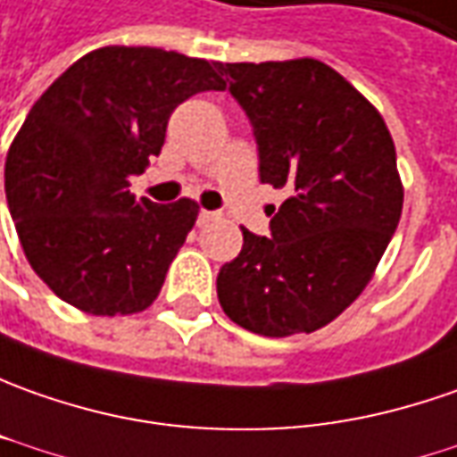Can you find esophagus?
<instances>
[{
    "mask_svg": "<svg viewBox=\"0 0 457 457\" xmlns=\"http://www.w3.org/2000/svg\"><path fill=\"white\" fill-rule=\"evenodd\" d=\"M216 219H219V213H216V211H206V208H204V211L198 213V223H201V226L208 221H216Z\"/></svg>",
    "mask_w": 457,
    "mask_h": 457,
    "instance_id": "esophagus-1",
    "label": "esophagus"
}]
</instances>
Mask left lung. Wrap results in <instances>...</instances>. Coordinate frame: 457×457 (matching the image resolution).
<instances>
[{"label":"left lung","mask_w":457,"mask_h":457,"mask_svg":"<svg viewBox=\"0 0 457 457\" xmlns=\"http://www.w3.org/2000/svg\"><path fill=\"white\" fill-rule=\"evenodd\" d=\"M216 67L253 125L262 183L292 191L271 238L241 228V253L216 278L219 302L253 335H309L362 294L400 223L393 136L320 60Z\"/></svg>","instance_id":"left-lung-1"}]
</instances>
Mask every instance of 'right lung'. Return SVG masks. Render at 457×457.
<instances>
[{
  "instance_id": "obj_1",
  "label": "right lung",
  "mask_w": 457,
  "mask_h": 457,
  "mask_svg": "<svg viewBox=\"0 0 457 457\" xmlns=\"http://www.w3.org/2000/svg\"><path fill=\"white\" fill-rule=\"evenodd\" d=\"M204 90H223L206 60L112 45L70 64L32 105L4 191L27 262L62 302L95 317L155 302L198 204L136 198L130 176L161 153L170 112Z\"/></svg>"
}]
</instances>
